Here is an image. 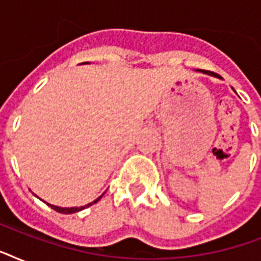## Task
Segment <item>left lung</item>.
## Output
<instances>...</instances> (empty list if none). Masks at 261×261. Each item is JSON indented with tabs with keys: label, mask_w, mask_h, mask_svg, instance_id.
<instances>
[{
	"label": "left lung",
	"mask_w": 261,
	"mask_h": 261,
	"mask_svg": "<svg viewBox=\"0 0 261 261\" xmlns=\"http://www.w3.org/2000/svg\"><path fill=\"white\" fill-rule=\"evenodd\" d=\"M203 73H206V74L215 75V77H218V74H215V73H213V71H207V70H203Z\"/></svg>",
	"instance_id": "1"
}]
</instances>
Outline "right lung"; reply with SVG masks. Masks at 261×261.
Listing matches in <instances>:
<instances>
[{"label": "right lung", "instance_id": "add662e5", "mask_svg": "<svg viewBox=\"0 0 261 261\" xmlns=\"http://www.w3.org/2000/svg\"><path fill=\"white\" fill-rule=\"evenodd\" d=\"M102 195H104V194H102ZM102 195H101V196H102ZM101 196H98V198L96 199V200H94V202L89 203V204H87V206H83V207H70V208H67V207L53 206V204H48V203H47V204H48V206H50L51 208H53V210L58 211V213H61V214H73V213H77V211H81V210H84V208H87V207L92 206V204H93V203H97L98 200H100V199H101Z\"/></svg>", "mask_w": 261, "mask_h": 261}]
</instances>
